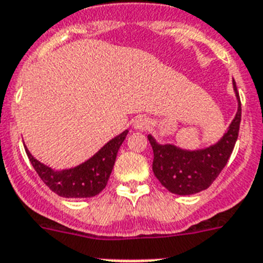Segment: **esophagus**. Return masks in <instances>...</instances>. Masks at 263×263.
<instances>
[{"label": "esophagus", "instance_id": "34e87169", "mask_svg": "<svg viewBox=\"0 0 263 263\" xmlns=\"http://www.w3.org/2000/svg\"><path fill=\"white\" fill-rule=\"evenodd\" d=\"M132 127L135 129H138V131H144V129H147L149 127V122L145 118H143V116H138V118L134 119Z\"/></svg>", "mask_w": 263, "mask_h": 263}]
</instances>
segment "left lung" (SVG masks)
<instances>
[{
	"mask_svg": "<svg viewBox=\"0 0 263 263\" xmlns=\"http://www.w3.org/2000/svg\"><path fill=\"white\" fill-rule=\"evenodd\" d=\"M233 90L238 102L237 114L222 138L214 144L201 149H184L175 144H160L152 135H148L154 149L152 170L160 184L171 193L189 196L204 191L227 165L236 145L241 123V100L234 79Z\"/></svg>",
	"mask_w": 263,
	"mask_h": 263,
	"instance_id": "left-lung-1",
	"label": "left lung"
}]
</instances>
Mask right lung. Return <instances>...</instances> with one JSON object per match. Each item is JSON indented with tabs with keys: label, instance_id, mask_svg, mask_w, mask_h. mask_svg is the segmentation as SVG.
Wrapping results in <instances>:
<instances>
[{
	"label": "right lung",
	"instance_id": "1",
	"mask_svg": "<svg viewBox=\"0 0 263 263\" xmlns=\"http://www.w3.org/2000/svg\"><path fill=\"white\" fill-rule=\"evenodd\" d=\"M127 134L128 131L125 129L120 135L111 139L84 163L62 171L52 170L38 161L29 152L26 145L25 151L38 176L54 193L66 198H87L97 196L106 188L109 175L112 172L118 151Z\"/></svg>",
	"mask_w": 263,
	"mask_h": 263
}]
</instances>
